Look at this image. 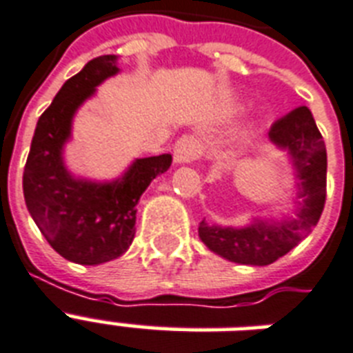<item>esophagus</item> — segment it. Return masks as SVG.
Instances as JSON below:
<instances>
[{"label": "esophagus", "mask_w": 353, "mask_h": 353, "mask_svg": "<svg viewBox=\"0 0 353 353\" xmlns=\"http://www.w3.org/2000/svg\"><path fill=\"white\" fill-rule=\"evenodd\" d=\"M199 154H201V143L192 135H183L174 146V161L179 165L198 159Z\"/></svg>", "instance_id": "esophagus-1"}]
</instances>
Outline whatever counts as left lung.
I'll use <instances>...</instances> for the list:
<instances>
[{"instance_id": "obj_1", "label": "left lung", "mask_w": 353, "mask_h": 353, "mask_svg": "<svg viewBox=\"0 0 353 353\" xmlns=\"http://www.w3.org/2000/svg\"><path fill=\"white\" fill-rule=\"evenodd\" d=\"M269 139L290 152L299 183V214L295 220L254 221L234 227L199 223V238L210 251L245 265H269L301 243L317 225L326 201V146L315 119L306 106L291 110L273 122Z\"/></svg>"}]
</instances>
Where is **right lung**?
I'll list each match as a JSON object with an SVG mask.
<instances>
[{
  "mask_svg": "<svg viewBox=\"0 0 353 353\" xmlns=\"http://www.w3.org/2000/svg\"><path fill=\"white\" fill-rule=\"evenodd\" d=\"M115 60L113 54L93 58L62 85L38 119L23 170L25 203L38 229L60 256L82 265L110 262L128 251L141 194L172 165L170 154L144 157L112 183L77 179L63 165L74 112L117 73Z\"/></svg>",
  "mask_w": 353,
  "mask_h": 353,
  "instance_id": "add662e5",
  "label": "right lung"
}]
</instances>
